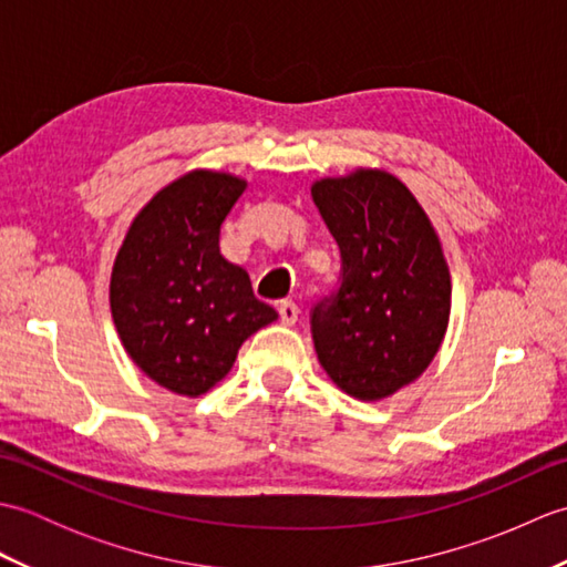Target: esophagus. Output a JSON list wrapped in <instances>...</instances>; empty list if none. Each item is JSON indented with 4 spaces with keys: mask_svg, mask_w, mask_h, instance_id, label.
Returning <instances> with one entry per match:
<instances>
[{
    "mask_svg": "<svg viewBox=\"0 0 567 567\" xmlns=\"http://www.w3.org/2000/svg\"><path fill=\"white\" fill-rule=\"evenodd\" d=\"M277 311H280V321L287 323V327H292L299 317V307L295 302H290V299H285V302L277 305Z\"/></svg>",
    "mask_w": 567,
    "mask_h": 567,
    "instance_id": "1",
    "label": "esophagus"
}]
</instances>
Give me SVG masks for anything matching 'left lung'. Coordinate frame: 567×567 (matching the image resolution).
Returning <instances> with one entry per match:
<instances>
[{"label": "left lung", "mask_w": 567, "mask_h": 567, "mask_svg": "<svg viewBox=\"0 0 567 567\" xmlns=\"http://www.w3.org/2000/svg\"><path fill=\"white\" fill-rule=\"evenodd\" d=\"M341 248V285L311 309L321 368L339 388L378 402L414 382L439 353L451 315L441 240L412 192L384 171L311 185Z\"/></svg>", "instance_id": "1"}]
</instances>
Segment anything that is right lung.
<instances>
[{"instance_id":"right-lung-1","label":"right lung","mask_w":567,"mask_h":567,"mask_svg":"<svg viewBox=\"0 0 567 567\" xmlns=\"http://www.w3.org/2000/svg\"><path fill=\"white\" fill-rule=\"evenodd\" d=\"M246 179L192 171L163 187L116 252L110 302L131 360L175 394L199 396L226 378L248 336L277 311L219 250L221 224Z\"/></svg>"}]
</instances>
